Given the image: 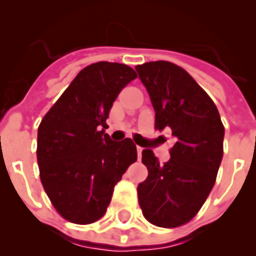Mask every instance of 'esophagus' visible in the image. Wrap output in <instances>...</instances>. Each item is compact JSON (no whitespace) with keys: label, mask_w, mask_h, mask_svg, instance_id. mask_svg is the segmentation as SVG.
<instances>
[{"label":"esophagus","mask_w":256,"mask_h":256,"mask_svg":"<svg viewBox=\"0 0 256 256\" xmlns=\"http://www.w3.org/2000/svg\"><path fill=\"white\" fill-rule=\"evenodd\" d=\"M142 150L144 148H141V146H137V152H138V159L142 156Z\"/></svg>","instance_id":"obj_1"}]
</instances>
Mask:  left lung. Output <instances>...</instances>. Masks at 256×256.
<instances>
[{
    "label": "left lung",
    "mask_w": 256,
    "mask_h": 256,
    "mask_svg": "<svg viewBox=\"0 0 256 256\" xmlns=\"http://www.w3.org/2000/svg\"><path fill=\"white\" fill-rule=\"evenodd\" d=\"M136 71L152 100L155 128H171L176 140L163 166L152 150H142L149 174L137 188L140 206L152 224L176 228L193 219L212 190L224 126L212 100L181 67L156 60Z\"/></svg>",
    "instance_id": "obj_1"
}]
</instances>
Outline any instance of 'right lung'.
<instances>
[{
	"mask_svg": "<svg viewBox=\"0 0 256 256\" xmlns=\"http://www.w3.org/2000/svg\"><path fill=\"white\" fill-rule=\"evenodd\" d=\"M137 75L123 63L98 62L78 72L41 120L37 132L40 178L66 220L90 224L106 212L114 186L137 160L130 138L104 130L114 101Z\"/></svg>",
	"mask_w": 256,
	"mask_h": 256,
	"instance_id": "add662e5",
	"label": "right lung"
}]
</instances>
